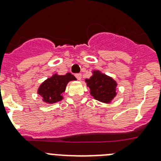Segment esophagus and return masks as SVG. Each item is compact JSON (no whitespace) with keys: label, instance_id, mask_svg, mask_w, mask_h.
I'll list each match as a JSON object with an SVG mask.
<instances>
[{"label":"esophagus","instance_id":"1","mask_svg":"<svg viewBox=\"0 0 161 161\" xmlns=\"http://www.w3.org/2000/svg\"><path fill=\"white\" fill-rule=\"evenodd\" d=\"M75 76H76V79L79 80H81V74L80 73L76 74V75H75Z\"/></svg>","mask_w":161,"mask_h":161}]
</instances>
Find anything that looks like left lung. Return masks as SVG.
Masks as SVG:
<instances>
[{
  "label": "left lung",
  "mask_w": 161,
  "mask_h": 161,
  "mask_svg": "<svg viewBox=\"0 0 161 161\" xmlns=\"http://www.w3.org/2000/svg\"><path fill=\"white\" fill-rule=\"evenodd\" d=\"M92 72V76L89 79H85L87 86L90 89L91 96L103 103H110L117 95V82L100 71L95 70Z\"/></svg>",
  "instance_id": "obj_1"
}]
</instances>
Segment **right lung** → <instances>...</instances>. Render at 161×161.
Returning <instances> with one entry per match:
<instances>
[{
    "label": "right lung",
    "mask_w": 161,
    "mask_h": 161,
    "mask_svg": "<svg viewBox=\"0 0 161 161\" xmlns=\"http://www.w3.org/2000/svg\"><path fill=\"white\" fill-rule=\"evenodd\" d=\"M76 80V77L69 72L65 75L55 73L41 84L38 89V93L42 97L44 102L47 104L55 103L64 98L62 95L64 93L68 82Z\"/></svg>",
    "instance_id": "right-lung-1"
}]
</instances>
